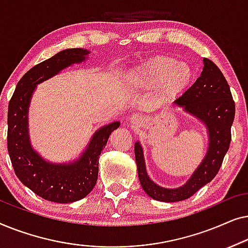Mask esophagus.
I'll return each instance as SVG.
<instances>
[{
    "mask_svg": "<svg viewBox=\"0 0 248 248\" xmlns=\"http://www.w3.org/2000/svg\"><path fill=\"white\" fill-rule=\"evenodd\" d=\"M144 122H145L144 117L142 116V115H140V114H134V115H132V116L130 117V124H131L132 127L137 128V127L143 126Z\"/></svg>",
    "mask_w": 248,
    "mask_h": 248,
    "instance_id": "obj_1",
    "label": "esophagus"
}]
</instances>
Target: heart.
<instances>
[{
	"label": "heart",
	"mask_w": 248,
	"mask_h": 248,
	"mask_svg": "<svg viewBox=\"0 0 248 248\" xmlns=\"http://www.w3.org/2000/svg\"><path fill=\"white\" fill-rule=\"evenodd\" d=\"M192 78L193 72L187 64L168 55H155L143 61L128 76L130 82L134 86H158L157 94L162 101L175 99L189 86Z\"/></svg>",
	"instance_id": "1"
}]
</instances>
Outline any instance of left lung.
<instances>
[{
  "instance_id": "obj_1",
  "label": "left lung",
  "mask_w": 248,
  "mask_h": 248,
  "mask_svg": "<svg viewBox=\"0 0 248 248\" xmlns=\"http://www.w3.org/2000/svg\"><path fill=\"white\" fill-rule=\"evenodd\" d=\"M203 71L194 84L175 100L174 105L203 122L209 134L205 157L191 178L178 188H165L152 181L145 170L141 144H134L135 161L142 188L157 201L178 202L191 198L218 174L232 141V125L235 118V101L229 84L219 67L203 59Z\"/></svg>"
}]
</instances>
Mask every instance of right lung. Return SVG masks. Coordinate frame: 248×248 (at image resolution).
I'll use <instances>...</instances> for the list:
<instances>
[{
    "label": "right lung",
    "instance_id": "obj_1",
    "mask_svg": "<svg viewBox=\"0 0 248 248\" xmlns=\"http://www.w3.org/2000/svg\"><path fill=\"white\" fill-rule=\"evenodd\" d=\"M89 53L82 48L64 49L37 64L20 79L9 103L8 151L16 175L33 193L50 202H76L93 191L99 155L111 132L121 124L113 122L97 130L82 155L65 164L47 161L30 143L28 108L36 86L65 67L86 61Z\"/></svg>",
    "mask_w": 248,
    "mask_h": 248
}]
</instances>
